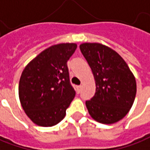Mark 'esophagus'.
I'll use <instances>...</instances> for the list:
<instances>
[{
    "label": "esophagus",
    "instance_id": "obj_1",
    "mask_svg": "<svg viewBox=\"0 0 150 150\" xmlns=\"http://www.w3.org/2000/svg\"><path fill=\"white\" fill-rule=\"evenodd\" d=\"M80 90H81V86H76V93H80Z\"/></svg>",
    "mask_w": 150,
    "mask_h": 150
}]
</instances>
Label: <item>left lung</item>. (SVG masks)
<instances>
[{"label": "left lung", "mask_w": 150, "mask_h": 150, "mask_svg": "<svg viewBox=\"0 0 150 150\" xmlns=\"http://www.w3.org/2000/svg\"><path fill=\"white\" fill-rule=\"evenodd\" d=\"M80 51L92 70L96 92L85 104L88 113L103 124H112L131 108L136 82L126 62L114 50L100 43H83Z\"/></svg>", "instance_id": "obj_1"}]
</instances>
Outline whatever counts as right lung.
I'll return each instance as SVG.
<instances>
[{
  "label": "right lung",
  "mask_w": 150,
  "mask_h": 150,
  "mask_svg": "<svg viewBox=\"0 0 150 150\" xmlns=\"http://www.w3.org/2000/svg\"><path fill=\"white\" fill-rule=\"evenodd\" d=\"M76 47L75 43L52 46L38 55L22 72L19 100L25 113L38 126L59 123L75 98L67 61Z\"/></svg>",
  "instance_id": "1"
}]
</instances>
